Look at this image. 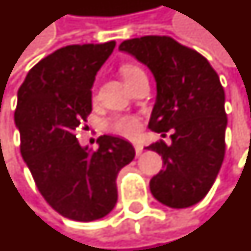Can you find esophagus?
Segmentation results:
<instances>
[{
	"label": "esophagus",
	"mask_w": 251,
	"mask_h": 251,
	"mask_svg": "<svg viewBox=\"0 0 251 251\" xmlns=\"http://www.w3.org/2000/svg\"><path fill=\"white\" fill-rule=\"evenodd\" d=\"M134 151H136V155L140 156L141 153H143V151H144L143 145H140V144H136V145H134Z\"/></svg>",
	"instance_id": "34e87169"
}]
</instances>
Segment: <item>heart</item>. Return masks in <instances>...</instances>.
Masks as SVG:
<instances>
[{
  "instance_id": "b5f03b06",
  "label": "heart",
  "mask_w": 251,
  "mask_h": 251,
  "mask_svg": "<svg viewBox=\"0 0 251 251\" xmlns=\"http://www.w3.org/2000/svg\"><path fill=\"white\" fill-rule=\"evenodd\" d=\"M120 72L121 76L124 77V80H125L127 85L133 83L134 80H137L140 76L145 75L143 69L134 64H124L120 68ZM95 94L96 87H94L92 88V96L94 98H95ZM108 129L115 134H120V136H124V137L134 138L137 137L138 133L141 130V122L134 115H120V117H115L110 122Z\"/></svg>"
}]
</instances>
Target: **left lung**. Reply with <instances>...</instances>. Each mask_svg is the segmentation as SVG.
Instances as JSON below:
<instances>
[{
  "mask_svg": "<svg viewBox=\"0 0 251 251\" xmlns=\"http://www.w3.org/2000/svg\"><path fill=\"white\" fill-rule=\"evenodd\" d=\"M156 78L157 96L150 121L156 133L173 130L171 144L148 147L162 155L164 168L150 182L151 193L170 208L197 204L211 190L226 153L224 89L204 55L166 35L124 40Z\"/></svg>",
  "mask_w": 251,
  "mask_h": 251,
  "instance_id": "8db88e82",
  "label": "left lung"
}]
</instances>
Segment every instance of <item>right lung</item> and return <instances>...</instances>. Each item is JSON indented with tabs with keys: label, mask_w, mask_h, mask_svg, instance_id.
Listing matches in <instances>:
<instances>
[{
	"label": "right lung",
	"mask_w": 251,
	"mask_h": 251,
	"mask_svg": "<svg viewBox=\"0 0 251 251\" xmlns=\"http://www.w3.org/2000/svg\"><path fill=\"white\" fill-rule=\"evenodd\" d=\"M115 42L61 47L35 65L17 92L20 152L43 199L76 222L101 219L117 204V176L134 159L120 137L100 136L96 150L83 148L76 133L92 111L98 71Z\"/></svg>",
	"instance_id": "add662e5"
}]
</instances>
